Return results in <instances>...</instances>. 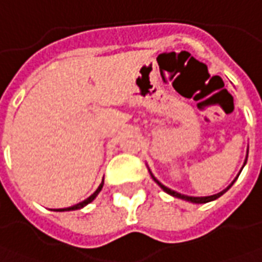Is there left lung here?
<instances>
[{
	"mask_svg": "<svg viewBox=\"0 0 262 262\" xmlns=\"http://www.w3.org/2000/svg\"><path fill=\"white\" fill-rule=\"evenodd\" d=\"M247 157H248V151H247ZM245 162H247V158H245ZM245 162H244V165H245ZM149 174H151V172H149ZM151 177H152V180H154L155 183L158 184V185H160V187H161V188L164 189V191H165L167 194H169V195H172V196H176V198H181V200H185V201H189V203H195V204L210 203V201H214V200L220 198V196L223 195L224 192H227V191H228V189L232 187V184L235 183V180L238 178V176H237V178H235V180H234V181H232V183H231L230 185L227 187V188L223 189V191H221V192H218V194H214V195H210V196H189V195H184V194H180V192H177V191H172V189H169L168 187L162 185V184L160 183V181H158V180H157L154 176H152V174H151Z\"/></svg>",
	"mask_w": 262,
	"mask_h": 262,
	"instance_id": "8db88e82",
	"label": "left lung"
}]
</instances>
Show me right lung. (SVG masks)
<instances>
[{"label": "right lung", "instance_id": "right-lung-1", "mask_svg": "<svg viewBox=\"0 0 262 262\" xmlns=\"http://www.w3.org/2000/svg\"><path fill=\"white\" fill-rule=\"evenodd\" d=\"M102 185H104V180H102V183L100 184V187L97 188V191L94 192L93 195L88 196V198H86V200H84L82 203L75 204V205H73V207H68V208H58V210H54V211H74V210H79V208H82V207H85L86 204H90L91 201H94V200H95V196L100 194V191H101V188H102Z\"/></svg>", "mask_w": 262, "mask_h": 262}]
</instances>
